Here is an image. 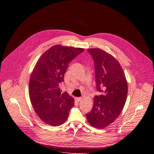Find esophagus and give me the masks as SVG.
<instances>
[{"instance_id": "1", "label": "esophagus", "mask_w": 154, "mask_h": 154, "mask_svg": "<svg viewBox=\"0 0 154 154\" xmlns=\"http://www.w3.org/2000/svg\"><path fill=\"white\" fill-rule=\"evenodd\" d=\"M75 100L78 102H80L82 100V97H75Z\"/></svg>"}]
</instances>
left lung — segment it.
Wrapping results in <instances>:
<instances>
[{
	"label": "left lung",
	"instance_id": "1",
	"mask_svg": "<svg viewBox=\"0 0 154 154\" xmlns=\"http://www.w3.org/2000/svg\"><path fill=\"white\" fill-rule=\"evenodd\" d=\"M94 60L97 90L94 106L87 114L93 127L103 129L111 124L124 109L128 91L123 69L115 57L100 48L87 50Z\"/></svg>",
	"mask_w": 154,
	"mask_h": 154
}]
</instances>
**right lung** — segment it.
<instances>
[{
    "instance_id": "right-lung-1",
    "label": "right lung",
    "mask_w": 154,
    "mask_h": 154,
    "mask_svg": "<svg viewBox=\"0 0 154 154\" xmlns=\"http://www.w3.org/2000/svg\"><path fill=\"white\" fill-rule=\"evenodd\" d=\"M84 51L55 45L37 60L30 77L29 95L35 112L45 124L57 126L66 122L74 100L66 92L61 93L59 84L69 63Z\"/></svg>"
}]
</instances>
